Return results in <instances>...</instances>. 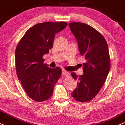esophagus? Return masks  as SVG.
<instances>
[{"mask_svg":"<svg viewBox=\"0 0 125 125\" xmlns=\"http://www.w3.org/2000/svg\"><path fill=\"white\" fill-rule=\"evenodd\" d=\"M62 74L63 75H64V76H69L70 75L69 73L67 72V71H65V70H62Z\"/></svg>","mask_w":125,"mask_h":125,"instance_id":"34e87169","label":"esophagus"}]
</instances>
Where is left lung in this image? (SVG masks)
<instances>
[{
  "label": "left lung",
  "instance_id": "1",
  "mask_svg": "<svg viewBox=\"0 0 125 125\" xmlns=\"http://www.w3.org/2000/svg\"><path fill=\"white\" fill-rule=\"evenodd\" d=\"M69 27L77 39L81 55L84 57L83 74L71 76L77 80V86L71 93L75 100L81 102L92 100L104 84L110 68L109 48L102 34L85 23L71 22Z\"/></svg>",
  "mask_w": 125,
  "mask_h": 125
}]
</instances>
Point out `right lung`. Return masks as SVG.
Instances as JSON below:
<instances>
[{
    "label": "right lung",
    "instance_id": "add662e5",
    "mask_svg": "<svg viewBox=\"0 0 125 125\" xmlns=\"http://www.w3.org/2000/svg\"><path fill=\"white\" fill-rule=\"evenodd\" d=\"M67 26L65 22H46L29 28L18 43L15 51L16 73L31 99L44 102L50 98L62 70L44 64L43 56L49 53L55 33Z\"/></svg>",
    "mask_w": 125,
    "mask_h": 125
}]
</instances>
